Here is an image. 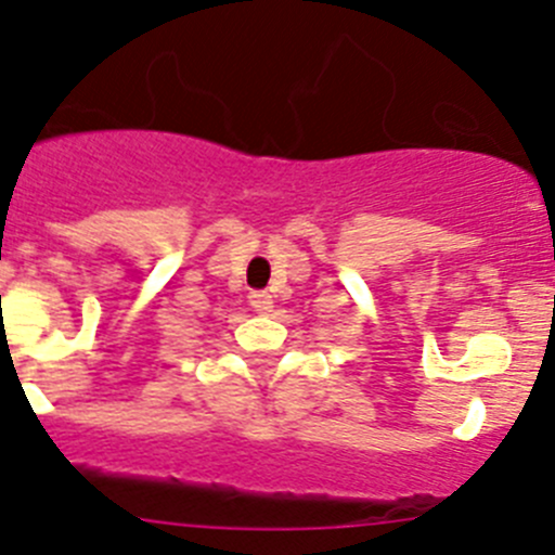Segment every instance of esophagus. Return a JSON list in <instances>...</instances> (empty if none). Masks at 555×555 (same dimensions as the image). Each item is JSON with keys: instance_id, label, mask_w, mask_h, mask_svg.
I'll use <instances>...</instances> for the list:
<instances>
[{"instance_id": "1", "label": "esophagus", "mask_w": 555, "mask_h": 555, "mask_svg": "<svg viewBox=\"0 0 555 555\" xmlns=\"http://www.w3.org/2000/svg\"><path fill=\"white\" fill-rule=\"evenodd\" d=\"M248 304L254 307V312H271L273 296L268 289H254L251 296H248Z\"/></svg>"}]
</instances>
